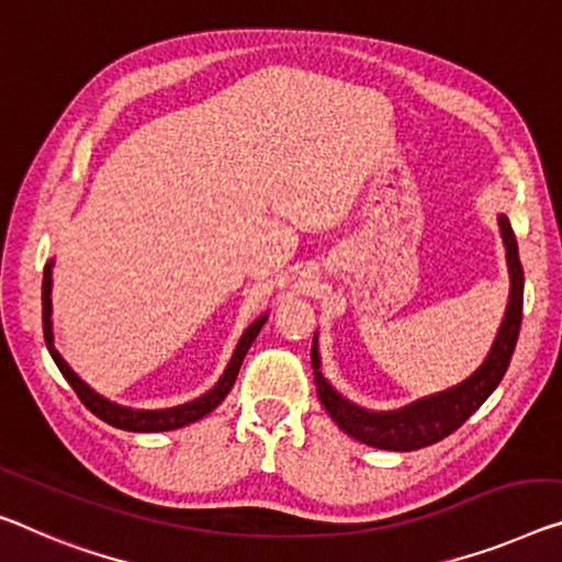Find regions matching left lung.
Instances as JSON below:
<instances>
[{"mask_svg": "<svg viewBox=\"0 0 562 562\" xmlns=\"http://www.w3.org/2000/svg\"><path fill=\"white\" fill-rule=\"evenodd\" d=\"M499 236L505 244L507 273H510V299L499 324L495 341L487 351L482 364L464 379V382L450 386V390L422 396L417 402L404 404L400 409L374 412L364 409L359 404L349 402L329 384V379L322 371V353H318V334H314V347H311V367H314L316 394L322 400L324 409L349 437L359 439L376 450L390 452H412L419 447H429L452 435L457 427H462L474 412L482 407V402L497 390L499 379L505 376L510 367L517 334L522 322V286L525 276L517 254V240L510 221L505 213L497 215Z\"/></svg>", "mask_w": 562, "mask_h": 562, "instance_id": "obj_1", "label": "left lung"}]
</instances>
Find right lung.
<instances>
[{
  "mask_svg": "<svg viewBox=\"0 0 562 562\" xmlns=\"http://www.w3.org/2000/svg\"><path fill=\"white\" fill-rule=\"evenodd\" d=\"M52 266L55 261H47L45 263V279H42V329H45V344H47V351L49 357L55 359L57 369L63 371V376L70 382L72 390L80 396L85 407H88L94 417H100L102 422H108V425L117 427V429H125V431H168V429H178V427H186L191 425V422L203 419L205 414L213 412L218 404L226 400L233 382H236L238 376V369L244 364V357L246 351L251 349V344L256 341L258 331H261V326L266 324V318H269V311L261 314L256 318L254 324H248V329L240 334V339L236 344V349H233V357L228 361V367L223 369V374L218 382H215L213 390H209L205 394L198 396L193 402H186V404H178V407H168V409H133V407H123V404L117 402H110L108 396H102L92 390L90 384H85L80 376L75 374L70 369V364L59 357V351L55 347V334H52Z\"/></svg>",
  "mask_w": 562,
  "mask_h": 562,
  "instance_id": "add662e5",
  "label": "right lung"
}]
</instances>
